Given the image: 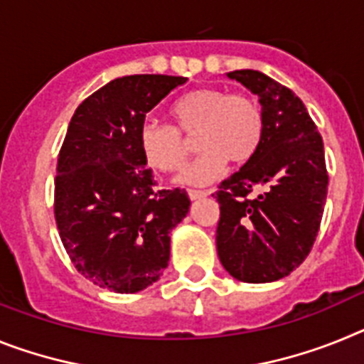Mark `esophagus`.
Returning a JSON list of instances; mask_svg holds the SVG:
<instances>
[{
    "label": "esophagus",
    "mask_w": 364,
    "mask_h": 364,
    "mask_svg": "<svg viewBox=\"0 0 364 364\" xmlns=\"http://www.w3.org/2000/svg\"><path fill=\"white\" fill-rule=\"evenodd\" d=\"M210 192L207 191H194V188H188V198L191 200H201V198H205V196H208Z\"/></svg>",
    "instance_id": "1"
}]
</instances>
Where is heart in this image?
Returning a JSON list of instances; mask_svg holds the SVG:
<instances>
[{"mask_svg":"<svg viewBox=\"0 0 364 364\" xmlns=\"http://www.w3.org/2000/svg\"><path fill=\"white\" fill-rule=\"evenodd\" d=\"M173 128L144 122L139 129V150L144 163L159 172H178L185 164L196 137L200 157L183 172V181L207 185L223 172L225 163L242 164L255 156L264 135L260 104L242 93L194 90L170 107ZM183 134L181 136V134Z\"/></svg>","mask_w":364,"mask_h":364,"instance_id":"heart-1","label":"heart"}]
</instances>
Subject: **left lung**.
Wrapping results in <instances>:
<instances>
[{"instance_id":"1","label":"left lung","mask_w":364,"mask_h":364,"mask_svg":"<svg viewBox=\"0 0 364 364\" xmlns=\"http://www.w3.org/2000/svg\"><path fill=\"white\" fill-rule=\"evenodd\" d=\"M227 77L258 95L264 135L255 156L218 186V257L236 280L274 282L306 260L317 238L328 194L324 144L289 87L252 69ZM257 186L266 191L249 198Z\"/></svg>"}]
</instances>
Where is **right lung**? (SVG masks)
<instances>
[{"label":"right lung","instance_id":"right-lung-1","mask_svg":"<svg viewBox=\"0 0 364 364\" xmlns=\"http://www.w3.org/2000/svg\"><path fill=\"white\" fill-rule=\"evenodd\" d=\"M185 77L132 75L107 82L73 115L60 148L55 220L65 251L87 280L137 293L159 280L170 260V232L191 200L161 191L139 150L146 113Z\"/></svg>","mask_w":364,"mask_h":364}]
</instances>
